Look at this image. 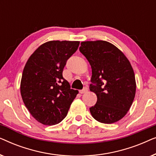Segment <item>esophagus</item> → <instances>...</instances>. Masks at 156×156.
<instances>
[{
  "label": "esophagus",
  "instance_id": "34e87169",
  "mask_svg": "<svg viewBox=\"0 0 156 156\" xmlns=\"http://www.w3.org/2000/svg\"><path fill=\"white\" fill-rule=\"evenodd\" d=\"M87 91H88V88H87V87H84V89L80 90V94H84V93H86Z\"/></svg>",
  "mask_w": 156,
  "mask_h": 156
}]
</instances>
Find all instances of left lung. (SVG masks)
I'll use <instances>...</instances> for the list:
<instances>
[{
  "label": "left lung",
  "mask_w": 156,
  "mask_h": 156,
  "mask_svg": "<svg viewBox=\"0 0 156 156\" xmlns=\"http://www.w3.org/2000/svg\"><path fill=\"white\" fill-rule=\"evenodd\" d=\"M80 51L90 64L91 91L97 101L89 108L94 119L113 123L127 114L136 94V80L131 63L116 46L104 40L81 42Z\"/></svg>",
  "instance_id": "8db88e82"
}]
</instances>
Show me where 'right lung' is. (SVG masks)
<instances>
[{
	"mask_svg": "<svg viewBox=\"0 0 156 156\" xmlns=\"http://www.w3.org/2000/svg\"><path fill=\"white\" fill-rule=\"evenodd\" d=\"M79 45V41L47 42L25 64L20 83L21 96L32 116L42 124L52 126L61 122L78 94L63 78L62 72Z\"/></svg>",
	"mask_w": 156,
	"mask_h": 156,
	"instance_id": "right-lung-1",
	"label": "right lung"
}]
</instances>
